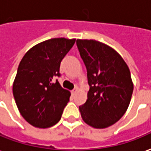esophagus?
Returning <instances> with one entry per match:
<instances>
[{
	"mask_svg": "<svg viewBox=\"0 0 151 151\" xmlns=\"http://www.w3.org/2000/svg\"><path fill=\"white\" fill-rule=\"evenodd\" d=\"M77 91H78V88H77V87H75L73 90H72L71 93H72V95H75V94L77 93Z\"/></svg>",
	"mask_w": 151,
	"mask_h": 151,
	"instance_id": "34e87169",
	"label": "esophagus"
}]
</instances>
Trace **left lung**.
Here are the masks:
<instances>
[{"instance_id": "8db88e82", "label": "left lung", "mask_w": 151, "mask_h": 151, "mask_svg": "<svg viewBox=\"0 0 151 151\" xmlns=\"http://www.w3.org/2000/svg\"><path fill=\"white\" fill-rule=\"evenodd\" d=\"M77 46L86 65L90 89L79 106L83 121L95 128H105L123 117L130 104L133 83L130 70L112 47L96 40L78 39Z\"/></svg>"}]
</instances>
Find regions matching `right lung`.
<instances>
[{"label":"right lung","mask_w":151,"mask_h":151,"mask_svg":"<svg viewBox=\"0 0 151 151\" xmlns=\"http://www.w3.org/2000/svg\"><path fill=\"white\" fill-rule=\"evenodd\" d=\"M76 39L52 38L36 45L21 60L13 83V95L21 115L33 127L47 128L60 120L70 91L60 83L62 60Z\"/></svg>","instance_id":"1"}]
</instances>
